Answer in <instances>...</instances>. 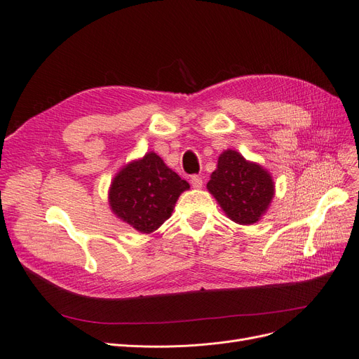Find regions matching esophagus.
<instances>
[{
    "mask_svg": "<svg viewBox=\"0 0 359 359\" xmlns=\"http://www.w3.org/2000/svg\"><path fill=\"white\" fill-rule=\"evenodd\" d=\"M190 182H191L193 189H201L202 184H203V180H202V177H199V175H191Z\"/></svg>",
    "mask_w": 359,
    "mask_h": 359,
    "instance_id": "esophagus-1",
    "label": "esophagus"
}]
</instances>
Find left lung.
Listing matches in <instances>:
<instances>
[{
    "label": "left lung",
    "instance_id": "left-lung-1",
    "mask_svg": "<svg viewBox=\"0 0 359 359\" xmlns=\"http://www.w3.org/2000/svg\"><path fill=\"white\" fill-rule=\"evenodd\" d=\"M206 189L227 217L240 224L256 223L274 196V182L269 173L232 149L219 157Z\"/></svg>",
    "mask_w": 359,
    "mask_h": 359
}]
</instances>
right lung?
<instances>
[{
    "label": "right lung",
    "mask_w": 359,
    "mask_h": 359,
    "mask_svg": "<svg viewBox=\"0 0 359 359\" xmlns=\"http://www.w3.org/2000/svg\"><path fill=\"white\" fill-rule=\"evenodd\" d=\"M189 182L148 153L130 163L114 178L109 190L112 211L136 231L151 233L168 220Z\"/></svg>",
    "instance_id": "right-lung-1"
}]
</instances>
